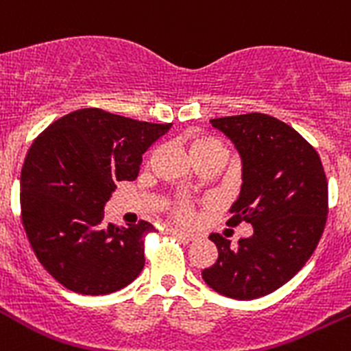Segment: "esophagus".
I'll return each mask as SVG.
<instances>
[{
    "label": "esophagus",
    "instance_id": "obj_1",
    "mask_svg": "<svg viewBox=\"0 0 351 351\" xmlns=\"http://www.w3.org/2000/svg\"><path fill=\"white\" fill-rule=\"evenodd\" d=\"M168 232H169V234H173V235H178V237L186 239V241H194V239H195L194 234H191V232H186V230H182V228L171 227V228H168Z\"/></svg>",
    "mask_w": 351,
    "mask_h": 351
}]
</instances>
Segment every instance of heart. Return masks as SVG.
<instances>
[{"instance_id": "b5f03b06", "label": "heart", "mask_w": 351, "mask_h": 351, "mask_svg": "<svg viewBox=\"0 0 351 351\" xmlns=\"http://www.w3.org/2000/svg\"><path fill=\"white\" fill-rule=\"evenodd\" d=\"M213 150H225V147L221 145L218 140H213V138H201L194 143L192 147V152L194 154H202V152H213ZM227 152V150H225ZM175 215L176 218L183 221H191L194 218V211H192L191 204L185 201H178L175 204Z\"/></svg>"}]
</instances>
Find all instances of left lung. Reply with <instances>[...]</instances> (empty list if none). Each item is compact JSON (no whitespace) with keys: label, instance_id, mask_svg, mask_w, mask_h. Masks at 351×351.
Listing matches in <instances>:
<instances>
[{"label":"left lung","instance_id":"left-lung-1","mask_svg":"<svg viewBox=\"0 0 351 351\" xmlns=\"http://www.w3.org/2000/svg\"><path fill=\"white\" fill-rule=\"evenodd\" d=\"M242 159V185L230 225L247 221L253 235L237 247L209 239L218 260L202 270L216 293L256 300L289 282L315 251L327 220V180L317 150L296 130L267 114L211 119Z\"/></svg>","mask_w":351,"mask_h":351}]
</instances>
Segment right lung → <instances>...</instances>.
Returning a JSON list of instances; mask_svg holds the SVG:
<instances>
[{
  "mask_svg": "<svg viewBox=\"0 0 351 351\" xmlns=\"http://www.w3.org/2000/svg\"><path fill=\"white\" fill-rule=\"evenodd\" d=\"M169 124L81 109L51 123L32 142L21 173L22 225L39 263L77 294H110L145 265L138 225L104 223L116 182L138 176L142 156Z\"/></svg>",
  "mask_w": 351,
  "mask_h": 351,
  "instance_id": "1",
  "label": "right lung"
}]
</instances>
